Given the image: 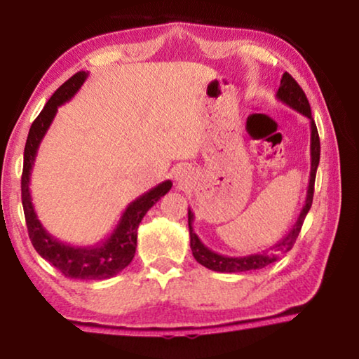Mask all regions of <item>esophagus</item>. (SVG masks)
Wrapping results in <instances>:
<instances>
[{
  "mask_svg": "<svg viewBox=\"0 0 359 359\" xmlns=\"http://www.w3.org/2000/svg\"><path fill=\"white\" fill-rule=\"evenodd\" d=\"M188 179H190V171H188V168H177L174 171V180L177 182L179 185H185Z\"/></svg>",
  "mask_w": 359,
  "mask_h": 359,
  "instance_id": "obj_1",
  "label": "esophagus"
}]
</instances>
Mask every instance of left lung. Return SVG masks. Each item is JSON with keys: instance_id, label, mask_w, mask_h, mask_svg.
Returning a JSON list of instances; mask_svg holds the SVG:
<instances>
[{"instance_id": "8db88e82", "label": "left lung", "mask_w": 359, "mask_h": 359, "mask_svg": "<svg viewBox=\"0 0 359 359\" xmlns=\"http://www.w3.org/2000/svg\"><path fill=\"white\" fill-rule=\"evenodd\" d=\"M276 98L287 104L293 111L302 114L304 117L311 120V175H309V185H307V194L306 201H304L302 209L297 215L296 222L291 229L288 231L283 238L277 242L276 245H272L266 250H261L252 255H245V257H228V255L217 253L210 250L209 247L203 244V241L198 238V234L193 229V220L194 214L191 209H188V228H190V247L193 252L194 259L199 264H203L208 269L217 271V272H245V271H255V269H263L267 264L274 263L282 253H287L291 250L296 242V238L299 236V231L302 228L304 218H306L307 212L311 210L312 199H313V185H315V175H317V168L320 163V137L317 131V125L312 118L311 104H309L306 93L302 92V88L297 85V82L291 77L288 72H285L280 81V87L277 90Z\"/></svg>"}]
</instances>
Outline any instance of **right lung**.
Returning <instances> with one entry per match:
<instances>
[{
	"mask_svg": "<svg viewBox=\"0 0 359 359\" xmlns=\"http://www.w3.org/2000/svg\"><path fill=\"white\" fill-rule=\"evenodd\" d=\"M88 71H79L68 79L50 100L46 102L44 109L33 121L29 128L25 151H23V172H22V204L25 212L28 236L32 239L34 250L42 258L47 259L53 267L68 278H81V280H104L117 276L131 263L136 253L137 226L147 210L158 199L171 190L172 182L165 180L141 194L135 201L126 205L121 214L117 226L114 228L106 239L95 245L79 247L58 241L48 233L39 222L29 193V179H32L33 165L38 155L41 141L44 139L47 130L50 128L60 106L68 102L74 96L83 82L87 81Z\"/></svg>",
	"mask_w": 359,
	"mask_h": 359,
	"instance_id": "obj_1",
	"label": "right lung"
}]
</instances>
